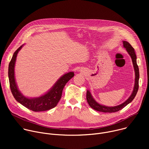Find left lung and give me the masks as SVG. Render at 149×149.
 Segmentation results:
<instances>
[{"mask_svg": "<svg viewBox=\"0 0 149 149\" xmlns=\"http://www.w3.org/2000/svg\"><path fill=\"white\" fill-rule=\"evenodd\" d=\"M123 47L124 48H125L127 52H128V54L130 55V56L132 58V62H133V64L134 69V72H135V82H134V86L133 88V91L131 94V95L129 97V98L127 99L126 101H125L123 103L114 106V107H108V106H105L101 105L99 103H98L93 97L90 91L89 90H87V102L89 104L90 107L94 109L96 111H100V112H103V113H114L117 112L124 107H125V106L130 103L134 97H136L137 93L139 89V70L138 65L137 64V56L136 55V52L134 51V49L132 47V46L127 41H124L123 42Z\"/></svg>", "mask_w": 149, "mask_h": 149, "instance_id": "obj_1", "label": "left lung"}]
</instances>
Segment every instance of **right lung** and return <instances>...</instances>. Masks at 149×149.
Instances as JSON below:
<instances>
[{
    "mask_svg": "<svg viewBox=\"0 0 149 149\" xmlns=\"http://www.w3.org/2000/svg\"><path fill=\"white\" fill-rule=\"evenodd\" d=\"M24 45L20 46L13 54L9 63L8 77L11 92L15 100L27 109L35 111H44L54 108L60 100L65 84L74 76V72H69L59 78L53 87L45 94L39 97L28 98L21 93L17 86L15 78V65L16 56Z\"/></svg>",
    "mask_w": 149,
    "mask_h": 149,
    "instance_id": "obj_1",
    "label": "right lung"
}]
</instances>
